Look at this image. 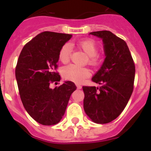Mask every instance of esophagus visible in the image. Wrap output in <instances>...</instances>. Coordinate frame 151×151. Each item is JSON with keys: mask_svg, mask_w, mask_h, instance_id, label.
<instances>
[{"mask_svg": "<svg viewBox=\"0 0 151 151\" xmlns=\"http://www.w3.org/2000/svg\"><path fill=\"white\" fill-rule=\"evenodd\" d=\"M76 85H77V89H81L82 88V86L80 85H79V84H76Z\"/></svg>", "mask_w": 151, "mask_h": 151, "instance_id": "esophagus-1", "label": "esophagus"}]
</instances>
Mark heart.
<instances>
[{"label": "heart", "instance_id": "b5f03b06", "mask_svg": "<svg viewBox=\"0 0 151 151\" xmlns=\"http://www.w3.org/2000/svg\"><path fill=\"white\" fill-rule=\"evenodd\" d=\"M77 46L88 56V63L91 66H98L101 63V58L98 55V47L96 42L91 39H85L79 41ZM71 48L68 44H65L59 51L58 58L60 62L67 63L71 58ZM62 74L66 80L77 83L84 81L85 79L91 75V71L85 67H80L75 65H68L62 69Z\"/></svg>", "mask_w": 151, "mask_h": 151}]
</instances>
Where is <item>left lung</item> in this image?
Listing matches in <instances>:
<instances>
[{
	"instance_id": "8db88e82",
	"label": "left lung",
	"mask_w": 151,
	"mask_h": 151,
	"mask_svg": "<svg viewBox=\"0 0 151 151\" xmlns=\"http://www.w3.org/2000/svg\"><path fill=\"white\" fill-rule=\"evenodd\" d=\"M104 44V61L93 77L101 87L83 86V106L94 123L104 124L118 118L126 107L134 89L135 66L126 42L108 30L91 32Z\"/></svg>"
}]
</instances>
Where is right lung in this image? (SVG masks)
Listing matches in <instances>:
<instances>
[{
	"instance_id": "1",
	"label": "right lung",
	"mask_w": 151,
	"mask_h": 151,
	"mask_svg": "<svg viewBox=\"0 0 151 151\" xmlns=\"http://www.w3.org/2000/svg\"><path fill=\"white\" fill-rule=\"evenodd\" d=\"M72 35L45 31L24 46L15 69L21 101L27 112L40 124H57L63 118L75 84L66 81L54 89L60 77L55 70L60 48Z\"/></svg>"
}]
</instances>
